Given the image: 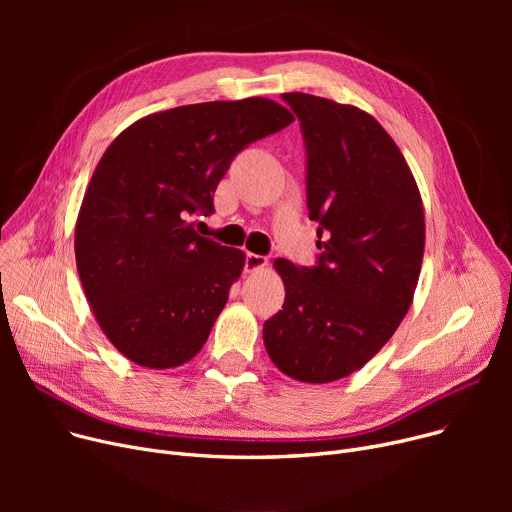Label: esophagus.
<instances>
[{"instance_id":"1","label":"esophagus","mask_w":512,"mask_h":512,"mask_svg":"<svg viewBox=\"0 0 512 512\" xmlns=\"http://www.w3.org/2000/svg\"><path fill=\"white\" fill-rule=\"evenodd\" d=\"M265 265H267V257H263V255L249 253V255H247V259H245V267H247V272H249V274H251V272H259V270H263Z\"/></svg>"}]
</instances>
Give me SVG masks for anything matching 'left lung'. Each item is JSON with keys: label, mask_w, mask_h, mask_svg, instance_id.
<instances>
[{"label": "left lung", "mask_w": 512, "mask_h": 512, "mask_svg": "<svg viewBox=\"0 0 512 512\" xmlns=\"http://www.w3.org/2000/svg\"><path fill=\"white\" fill-rule=\"evenodd\" d=\"M282 99L303 128L321 255L315 267L274 261L286 299L263 324V344L288 378L328 384L378 355L411 309L425 215L407 159L378 120L309 93Z\"/></svg>", "instance_id": "1"}]
</instances>
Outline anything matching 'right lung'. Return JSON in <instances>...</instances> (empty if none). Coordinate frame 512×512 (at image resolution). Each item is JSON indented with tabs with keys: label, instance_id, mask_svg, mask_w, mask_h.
Instances as JSON below:
<instances>
[{
	"label": "right lung",
	"instance_id": "right-lung-1",
	"mask_svg": "<svg viewBox=\"0 0 512 512\" xmlns=\"http://www.w3.org/2000/svg\"><path fill=\"white\" fill-rule=\"evenodd\" d=\"M292 120L265 97L180 105L130 124L105 149L74 253L97 324L128 361L172 369L201 351L247 257L201 236L191 215L213 211L238 151Z\"/></svg>",
	"mask_w": 512,
	"mask_h": 512
}]
</instances>
